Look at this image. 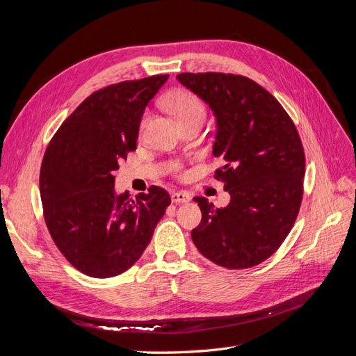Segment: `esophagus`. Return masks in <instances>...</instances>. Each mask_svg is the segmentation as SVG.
<instances>
[{
	"instance_id": "34e87169",
	"label": "esophagus",
	"mask_w": 356,
	"mask_h": 356,
	"mask_svg": "<svg viewBox=\"0 0 356 356\" xmlns=\"http://www.w3.org/2000/svg\"><path fill=\"white\" fill-rule=\"evenodd\" d=\"M170 199L174 203H187L191 199V195L187 191H174L170 195Z\"/></svg>"
}]
</instances>
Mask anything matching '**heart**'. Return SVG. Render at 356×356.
Wrapping results in <instances>:
<instances>
[{"label": "heart", "mask_w": 356, "mask_h": 356, "mask_svg": "<svg viewBox=\"0 0 356 356\" xmlns=\"http://www.w3.org/2000/svg\"><path fill=\"white\" fill-rule=\"evenodd\" d=\"M165 106L177 118L179 124L188 120H195V118H200V120L207 118V106L195 93L187 90H179L169 95L165 99Z\"/></svg>", "instance_id": "b5f03b06"}]
</instances>
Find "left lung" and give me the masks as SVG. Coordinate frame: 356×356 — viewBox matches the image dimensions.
I'll use <instances>...</instances> for the list:
<instances>
[{"label":"left lung","mask_w":356,"mask_h":356,"mask_svg":"<svg viewBox=\"0 0 356 356\" xmlns=\"http://www.w3.org/2000/svg\"><path fill=\"white\" fill-rule=\"evenodd\" d=\"M177 79L217 118L212 154L224 166L215 178L232 197L225 208L195 197L202 221L191 239L215 264L254 267L282 245L300 211L306 160L296 124L272 93L243 75L182 72Z\"/></svg>","instance_id":"8db88e82"}]
</instances>
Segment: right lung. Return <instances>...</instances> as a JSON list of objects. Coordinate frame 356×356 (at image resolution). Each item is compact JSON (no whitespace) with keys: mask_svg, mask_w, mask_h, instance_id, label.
<instances>
[{"mask_svg":"<svg viewBox=\"0 0 356 356\" xmlns=\"http://www.w3.org/2000/svg\"><path fill=\"white\" fill-rule=\"evenodd\" d=\"M169 75L122 81L92 93L60 124L42 157L40 195L53 242L92 277L131 268L170 204L161 187L117 195L114 170L136 149L143 114Z\"/></svg>","mask_w":356,"mask_h":356,"instance_id":"right-lung-1","label":"right lung"}]
</instances>
